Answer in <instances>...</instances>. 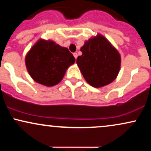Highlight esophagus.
<instances>
[{
    "label": "esophagus",
    "mask_w": 151,
    "mask_h": 151,
    "mask_svg": "<svg viewBox=\"0 0 151 151\" xmlns=\"http://www.w3.org/2000/svg\"><path fill=\"white\" fill-rule=\"evenodd\" d=\"M73 55H74V58H75V59H77V56H78V55H77V52H74V53L73 54Z\"/></svg>",
    "instance_id": "1"
}]
</instances>
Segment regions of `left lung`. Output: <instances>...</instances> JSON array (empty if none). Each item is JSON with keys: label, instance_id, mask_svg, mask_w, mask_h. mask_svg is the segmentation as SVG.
Returning <instances> with one entry per match:
<instances>
[{"label": "left lung", "instance_id": "left-lung-1", "mask_svg": "<svg viewBox=\"0 0 151 151\" xmlns=\"http://www.w3.org/2000/svg\"><path fill=\"white\" fill-rule=\"evenodd\" d=\"M82 55L77 64L86 82L100 88L116 79L121 68V55L101 34L86 40L81 47Z\"/></svg>", "mask_w": 151, "mask_h": 151}]
</instances>
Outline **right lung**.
I'll return each mask as SVG.
<instances>
[{
  "label": "right lung",
  "mask_w": 151,
  "mask_h": 151,
  "mask_svg": "<svg viewBox=\"0 0 151 151\" xmlns=\"http://www.w3.org/2000/svg\"><path fill=\"white\" fill-rule=\"evenodd\" d=\"M27 72L36 82L47 86L59 84L75 58L67 47L40 39L25 56Z\"/></svg>",
  "instance_id": "obj_1"
}]
</instances>
